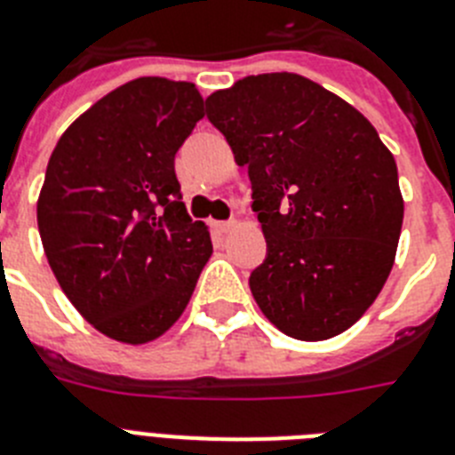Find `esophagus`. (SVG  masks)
<instances>
[{"label":"esophagus","instance_id":"obj_1","mask_svg":"<svg viewBox=\"0 0 455 455\" xmlns=\"http://www.w3.org/2000/svg\"><path fill=\"white\" fill-rule=\"evenodd\" d=\"M238 227V221L235 220H228V221H215V228L221 231V234H228V231H234Z\"/></svg>","mask_w":455,"mask_h":455}]
</instances>
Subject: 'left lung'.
Returning a JSON list of instances; mask_svg holds the SVG:
<instances>
[{"label":"left lung","mask_w":455,"mask_h":455,"mask_svg":"<svg viewBox=\"0 0 455 455\" xmlns=\"http://www.w3.org/2000/svg\"><path fill=\"white\" fill-rule=\"evenodd\" d=\"M205 116L250 171L268 245L250 289L266 319L305 342L354 326L388 280L404 215L398 166L377 129L286 71L212 92Z\"/></svg>","instance_id":"1"}]
</instances>
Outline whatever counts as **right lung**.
<instances>
[{"label":"right lung","instance_id":"1","mask_svg":"<svg viewBox=\"0 0 455 455\" xmlns=\"http://www.w3.org/2000/svg\"><path fill=\"white\" fill-rule=\"evenodd\" d=\"M204 116L194 83L129 80L71 122L45 169V259L83 319L122 345L162 338L212 254L175 175V152Z\"/></svg>","mask_w":455,"mask_h":455}]
</instances>
